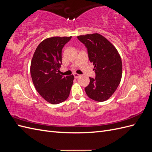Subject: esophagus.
Returning <instances> with one entry per match:
<instances>
[{
  "mask_svg": "<svg viewBox=\"0 0 152 152\" xmlns=\"http://www.w3.org/2000/svg\"><path fill=\"white\" fill-rule=\"evenodd\" d=\"M73 75H74V77L75 78V79H78V78H79L80 76V75L77 74V73H75V74H73Z\"/></svg>",
  "mask_w": 152,
  "mask_h": 152,
  "instance_id": "34e87169",
  "label": "esophagus"
}]
</instances>
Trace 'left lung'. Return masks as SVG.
Wrapping results in <instances>:
<instances>
[{"mask_svg": "<svg viewBox=\"0 0 152 152\" xmlns=\"http://www.w3.org/2000/svg\"><path fill=\"white\" fill-rule=\"evenodd\" d=\"M87 49L89 61L94 66L95 79L91 78L85 91L91 99L102 102L109 99L121 82V58L114 45L98 34L77 37Z\"/></svg>", "mask_w": 152, "mask_h": 152, "instance_id": "8db88e82", "label": "left lung"}]
</instances>
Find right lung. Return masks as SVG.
<instances>
[{
	"mask_svg": "<svg viewBox=\"0 0 152 152\" xmlns=\"http://www.w3.org/2000/svg\"><path fill=\"white\" fill-rule=\"evenodd\" d=\"M72 37H53L44 40L32 58L30 73L37 91L48 102L56 104L65 101L70 94L74 77L59 74L62 49Z\"/></svg>",
	"mask_w": 152,
	"mask_h": 152,
	"instance_id": "right-lung-1",
	"label": "right lung"
}]
</instances>
